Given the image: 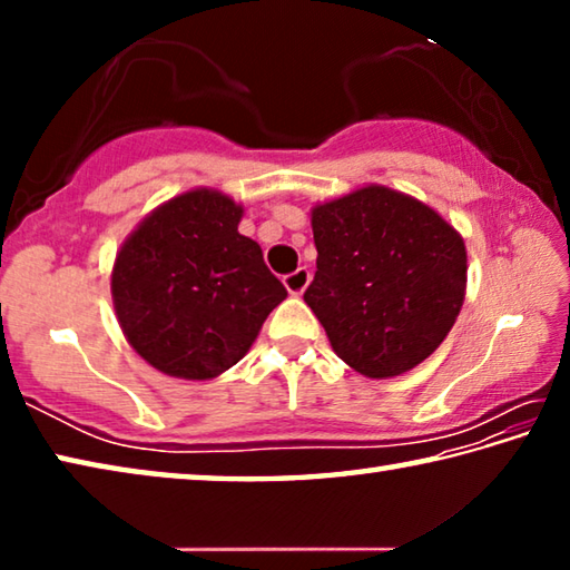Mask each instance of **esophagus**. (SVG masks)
<instances>
[{
  "label": "esophagus",
  "mask_w": 570,
  "mask_h": 570,
  "mask_svg": "<svg viewBox=\"0 0 570 570\" xmlns=\"http://www.w3.org/2000/svg\"><path fill=\"white\" fill-rule=\"evenodd\" d=\"M308 282H312V272H308V268H296L294 274L284 276V286L292 296H302L306 292Z\"/></svg>",
  "instance_id": "esophagus-1"
}]
</instances>
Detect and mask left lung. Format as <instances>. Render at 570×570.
<instances>
[{
	"label": "left lung",
	"mask_w": 570,
	"mask_h": 570,
	"mask_svg": "<svg viewBox=\"0 0 570 570\" xmlns=\"http://www.w3.org/2000/svg\"><path fill=\"white\" fill-rule=\"evenodd\" d=\"M316 274L304 302L354 372L390 380L438 350L468 288L465 240L435 208L362 186L312 208Z\"/></svg>",
	"instance_id": "obj_1"
}]
</instances>
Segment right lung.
I'll return each instance as SVG.
<instances>
[{"label": "right lung", "instance_id": "obj_1", "mask_svg": "<svg viewBox=\"0 0 570 570\" xmlns=\"http://www.w3.org/2000/svg\"><path fill=\"white\" fill-rule=\"evenodd\" d=\"M244 206L216 188L173 196L115 256L110 292L125 340L176 380H214L244 360L286 298L262 246L240 236Z\"/></svg>", "mask_w": 570, "mask_h": 570}]
</instances>
